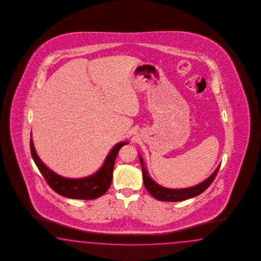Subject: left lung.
Here are the masks:
<instances>
[{
    "mask_svg": "<svg viewBox=\"0 0 261 261\" xmlns=\"http://www.w3.org/2000/svg\"><path fill=\"white\" fill-rule=\"evenodd\" d=\"M139 158H140V162L142 165V177H143V184H144L145 189L153 197L156 198L160 201H165V202L184 201V200H188L190 198L195 197L199 194H201L212 185V182H214V178L220 167V166H218L214 170V173L212 174L204 182H200L196 186H193V187L188 188V189L173 190V189L164 188V187L158 185L154 180H152L146 167L144 166L143 160L140 155H139Z\"/></svg>",
    "mask_w": 261,
    "mask_h": 261,
    "instance_id": "left-lung-1",
    "label": "left lung"
}]
</instances>
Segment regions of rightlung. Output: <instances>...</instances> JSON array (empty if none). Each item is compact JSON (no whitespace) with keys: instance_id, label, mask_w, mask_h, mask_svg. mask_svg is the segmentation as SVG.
I'll list each match as a JSON object with an SVG mask.
<instances>
[{"instance_id":"add662e5","label":"right lung","mask_w":261,"mask_h":261,"mask_svg":"<svg viewBox=\"0 0 261 261\" xmlns=\"http://www.w3.org/2000/svg\"><path fill=\"white\" fill-rule=\"evenodd\" d=\"M31 152L35 165L38 167L41 174L44 176L47 185L64 197L82 200H93L100 197L110 188L113 179V170L115 161L119 149L127 144V142L117 143L111 149L108 156L105 159L102 166L95 173L85 178L70 179L65 178L55 171L50 170L38 157L34 144L31 138Z\"/></svg>"}]
</instances>
